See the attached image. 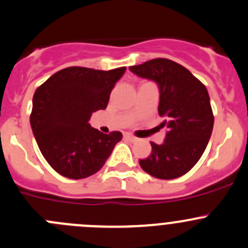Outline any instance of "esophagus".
<instances>
[{
    "instance_id": "obj_1",
    "label": "esophagus",
    "mask_w": 248,
    "mask_h": 248,
    "mask_svg": "<svg viewBox=\"0 0 248 248\" xmlns=\"http://www.w3.org/2000/svg\"><path fill=\"white\" fill-rule=\"evenodd\" d=\"M124 138H127L128 139L129 141H137V138L134 136H132V134H128V133H126L124 134Z\"/></svg>"
}]
</instances>
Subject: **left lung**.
<instances>
[{"instance_id":"1","label":"left lung","mask_w":248,"mask_h":248,"mask_svg":"<svg viewBox=\"0 0 248 248\" xmlns=\"http://www.w3.org/2000/svg\"><path fill=\"white\" fill-rule=\"evenodd\" d=\"M129 70L157 85L158 115L167 128L165 141L151 143L150 156L139 160V165L158 179L182 177L200 160L212 134L215 119L207 88L188 69L163 58Z\"/></svg>"}]
</instances>
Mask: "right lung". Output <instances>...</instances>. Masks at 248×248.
Here are the masks:
<instances>
[{
  "instance_id": "right-lung-1",
  "label": "right lung",
  "mask_w": 248,
  "mask_h": 248,
  "mask_svg": "<svg viewBox=\"0 0 248 248\" xmlns=\"http://www.w3.org/2000/svg\"><path fill=\"white\" fill-rule=\"evenodd\" d=\"M124 71V66L109 71L71 66L36 90L31 129L43 157L63 177L82 179L97 173L122 139L121 132L104 134L88 121L92 112L107 108Z\"/></svg>"
}]
</instances>
